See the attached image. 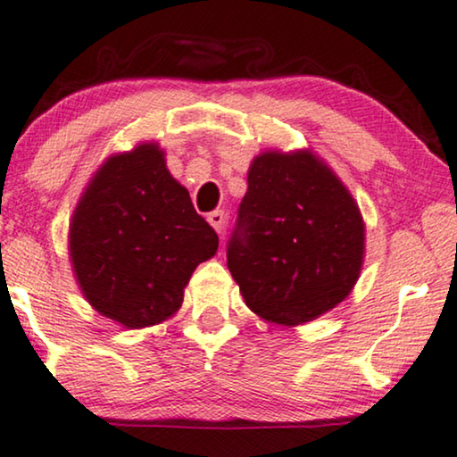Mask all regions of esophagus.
<instances>
[{"mask_svg": "<svg viewBox=\"0 0 457 457\" xmlns=\"http://www.w3.org/2000/svg\"><path fill=\"white\" fill-rule=\"evenodd\" d=\"M208 222L212 224V228L216 230V233H222V228H224V212H220V210H216V212L208 214Z\"/></svg>", "mask_w": 457, "mask_h": 457, "instance_id": "34e87169", "label": "esophagus"}]
</instances>
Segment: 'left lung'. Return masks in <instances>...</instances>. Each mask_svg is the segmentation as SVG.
I'll use <instances>...</instances> for the list:
<instances>
[{
  "label": "left lung",
  "mask_w": 457,
  "mask_h": 457,
  "mask_svg": "<svg viewBox=\"0 0 457 457\" xmlns=\"http://www.w3.org/2000/svg\"><path fill=\"white\" fill-rule=\"evenodd\" d=\"M365 222L354 197L311 150H268L247 173L227 266L247 307L278 326L328 313L354 288Z\"/></svg>",
  "instance_id": "obj_1"
}]
</instances>
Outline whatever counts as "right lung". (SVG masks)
<instances>
[{"label": "right lung", "instance_id": "1", "mask_svg": "<svg viewBox=\"0 0 457 457\" xmlns=\"http://www.w3.org/2000/svg\"><path fill=\"white\" fill-rule=\"evenodd\" d=\"M216 249L214 228L154 142L109 156L70 222V260L82 295L128 329L173 317L194 270Z\"/></svg>", "mask_w": 457, "mask_h": 457}]
</instances>
